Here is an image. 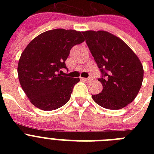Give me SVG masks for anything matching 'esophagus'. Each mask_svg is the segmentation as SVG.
I'll list each match as a JSON object with an SVG mask.
<instances>
[{"label": "esophagus", "instance_id": "esophagus-1", "mask_svg": "<svg viewBox=\"0 0 154 154\" xmlns=\"http://www.w3.org/2000/svg\"><path fill=\"white\" fill-rule=\"evenodd\" d=\"M82 80H83V81H85V82H91L92 80V77H88V78H85V77H82Z\"/></svg>", "mask_w": 154, "mask_h": 154}]
</instances>
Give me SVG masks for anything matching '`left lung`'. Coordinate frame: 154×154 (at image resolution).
<instances>
[{
    "label": "left lung",
    "mask_w": 154,
    "mask_h": 154,
    "mask_svg": "<svg viewBox=\"0 0 154 154\" xmlns=\"http://www.w3.org/2000/svg\"><path fill=\"white\" fill-rule=\"evenodd\" d=\"M86 44L102 73L101 93L94 101L108 109H122L134 101L141 89L144 69L141 60L121 38L106 31H85Z\"/></svg>",
    "instance_id": "1"
}]
</instances>
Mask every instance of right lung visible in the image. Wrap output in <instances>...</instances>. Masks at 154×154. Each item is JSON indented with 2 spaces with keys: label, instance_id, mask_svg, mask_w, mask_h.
I'll return each mask as SVG.
<instances>
[{
  "label": "right lung",
  "instance_id": "obj_1",
  "mask_svg": "<svg viewBox=\"0 0 154 154\" xmlns=\"http://www.w3.org/2000/svg\"><path fill=\"white\" fill-rule=\"evenodd\" d=\"M84 41L82 32L56 29L38 35L24 49L18 62V78L34 106L51 111L69 101L80 79L63 77L58 72L66 69L65 61L72 47Z\"/></svg>",
  "mask_w": 154,
  "mask_h": 154
}]
</instances>
